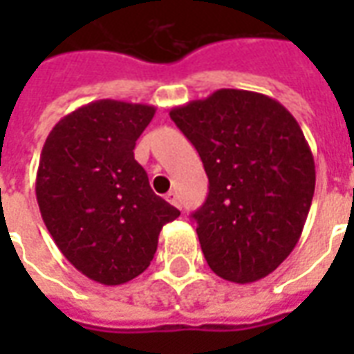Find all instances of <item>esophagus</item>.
<instances>
[{"instance_id": "34e87169", "label": "esophagus", "mask_w": 354, "mask_h": 354, "mask_svg": "<svg viewBox=\"0 0 354 354\" xmlns=\"http://www.w3.org/2000/svg\"><path fill=\"white\" fill-rule=\"evenodd\" d=\"M165 199L169 201L170 205H174V207L180 208V197H178L176 192H169L167 195H165Z\"/></svg>"}]
</instances>
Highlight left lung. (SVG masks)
Wrapping results in <instances>:
<instances>
[{
  "label": "left lung",
  "instance_id": "1",
  "mask_svg": "<svg viewBox=\"0 0 354 354\" xmlns=\"http://www.w3.org/2000/svg\"><path fill=\"white\" fill-rule=\"evenodd\" d=\"M170 119L208 176L192 218L210 269L239 284L273 273L297 245L315 193V161L294 115L266 94L220 88Z\"/></svg>",
  "mask_w": 354,
  "mask_h": 354
}]
</instances>
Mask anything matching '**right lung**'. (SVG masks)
<instances>
[{
  "label": "right lung",
  "mask_w": 354,
  "mask_h": 354,
  "mask_svg": "<svg viewBox=\"0 0 354 354\" xmlns=\"http://www.w3.org/2000/svg\"><path fill=\"white\" fill-rule=\"evenodd\" d=\"M155 108L96 100L62 117L35 178L41 218L60 252L91 281L117 286L144 273L180 210L155 195L134 159Z\"/></svg>",
  "instance_id": "right-lung-1"
}]
</instances>
